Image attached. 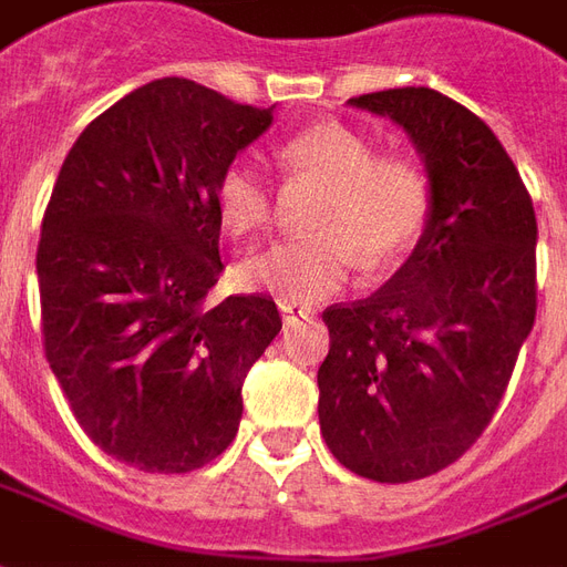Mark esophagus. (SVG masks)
<instances>
[{
  "label": "esophagus",
  "instance_id": "esophagus-1",
  "mask_svg": "<svg viewBox=\"0 0 567 567\" xmlns=\"http://www.w3.org/2000/svg\"><path fill=\"white\" fill-rule=\"evenodd\" d=\"M279 309H282V321L291 328V324H297V321L303 319H312V307H297V303H279Z\"/></svg>",
  "mask_w": 567,
  "mask_h": 567
}]
</instances>
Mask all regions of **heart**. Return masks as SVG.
<instances>
[{"instance_id":"1","label":"heart","mask_w":567,"mask_h":567,"mask_svg":"<svg viewBox=\"0 0 567 567\" xmlns=\"http://www.w3.org/2000/svg\"><path fill=\"white\" fill-rule=\"evenodd\" d=\"M282 161L321 185L309 227L243 260L251 291L282 303H316L337 295L364 260L370 272L392 270L410 255L431 215V187L416 161L377 154L373 142L340 121L309 124L282 145ZM215 212L230 236L260 234L272 215L270 187L246 161L230 163L215 182Z\"/></svg>"}]
</instances>
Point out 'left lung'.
Here are the masks:
<instances>
[{
    "mask_svg": "<svg viewBox=\"0 0 567 567\" xmlns=\"http://www.w3.org/2000/svg\"><path fill=\"white\" fill-rule=\"evenodd\" d=\"M349 105L410 136L431 215L377 295L321 312V437L352 474L410 483L462 458L504 398L535 324V206L498 136L450 96L398 87Z\"/></svg>",
    "mask_w": 567,
    "mask_h": 567,
    "instance_id": "left-lung-1",
    "label": "left lung"
}]
</instances>
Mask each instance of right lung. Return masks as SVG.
I'll use <instances>...</instances> for the list:
<instances>
[{
  "instance_id": "obj_1",
  "label": "right lung",
  "mask_w": 567,
  "mask_h": 567,
  "mask_svg": "<svg viewBox=\"0 0 567 567\" xmlns=\"http://www.w3.org/2000/svg\"><path fill=\"white\" fill-rule=\"evenodd\" d=\"M272 109L157 79L87 124L56 175L35 255L44 355L84 434L148 474L234 443L243 380L282 331L272 297L206 303L215 182Z\"/></svg>"
}]
</instances>
